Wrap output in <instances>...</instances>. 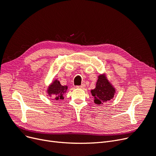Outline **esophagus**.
Here are the masks:
<instances>
[{"instance_id": "obj_1", "label": "esophagus", "mask_w": 156, "mask_h": 156, "mask_svg": "<svg viewBox=\"0 0 156 156\" xmlns=\"http://www.w3.org/2000/svg\"><path fill=\"white\" fill-rule=\"evenodd\" d=\"M76 87L79 88V89H84L85 87V85L84 84H82V85H80V86H77Z\"/></svg>"}]
</instances>
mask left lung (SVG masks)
<instances>
[{"instance_id":"obj_1","label":"left lung","mask_w":156,"mask_h":156,"mask_svg":"<svg viewBox=\"0 0 156 156\" xmlns=\"http://www.w3.org/2000/svg\"><path fill=\"white\" fill-rule=\"evenodd\" d=\"M98 77L96 87L91 90L90 93L94 98L95 104L103 105V103L113 98L116 93V89L108 80L105 73L100 74Z\"/></svg>"}]
</instances>
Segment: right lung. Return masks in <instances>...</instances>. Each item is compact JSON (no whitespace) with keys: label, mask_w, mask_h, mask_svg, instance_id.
<instances>
[{"label":"right lung","mask_w":156,"mask_h":156,"mask_svg":"<svg viewBox=\"0 0 156 156\" xmlns=\"http://www.w3.org/2000/svg\"><path fill=\"white\" fill-rule=\"evenodd\" d=\"M67 85H62L59 80L55 79L49 85L46 92L49 96L53 98L54 100H63V95L67 93Z\"/></svg>","instance_id":"obj_1"}]
</instances>
